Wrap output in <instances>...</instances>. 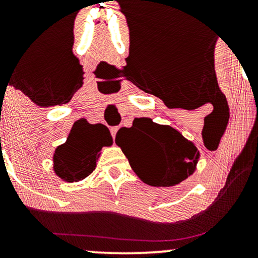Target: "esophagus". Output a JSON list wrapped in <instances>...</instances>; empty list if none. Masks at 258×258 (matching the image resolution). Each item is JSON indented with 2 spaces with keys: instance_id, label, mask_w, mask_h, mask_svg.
<instances>
[{
  "instance_id": "esophagus-1",
  "label": "esophagus",
  "mask_w": 258,
  "mask_h": 258,
  "mask_svg": "<svg viewBox=\"0 0 258 258\" xmlns=\"http://www.w3.org/2000/svg\"><path fill=\"white\" fill-rule=\"evenodd\" d=\"M117 130H119V127H112V128H110L112 138H115V136H116V133H117Z\"/></svg>"
}]
</instances>
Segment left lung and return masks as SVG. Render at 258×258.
Returning a JSON list of instances; mask_svg holds the SVG:
<instances>
[{"mask_svg": "<svg viewBox=\"0 0 258 258\" xmlns=\"http://www.w3.org/2000/svg\"><path fill=\"white\" fill-rule=\"evenodd\" d=\"M117 144L142 182L152 186H173L197 170L200 153L195 144L168 125L149 117L133 120L116 135Z\"/></svg>", "mask_w": 258, "mask_h": 258, "instance_id": "8db88e82", "label": "left lung"}]
</instances>
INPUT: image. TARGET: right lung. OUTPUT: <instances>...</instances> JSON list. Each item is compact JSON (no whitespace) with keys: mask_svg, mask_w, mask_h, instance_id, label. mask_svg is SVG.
Here are the masks:
<instances>
[{"mask_svg":"<svg viewBox=\"0 0 258 258\" xmlns=\"http://www.w3.org/2000/svg\"><path fill=\"white\" fill-rule=\"evenodd\" d=\"M110 146L112 137L104 125L76 121L65 143L55 148L53 171L65 182H80L94 171L102 148Z\"/></svg>","mask_w":258,"mask_h":258,"instance_id":"right-lung-1","label":"right lung"}]
</instances>
